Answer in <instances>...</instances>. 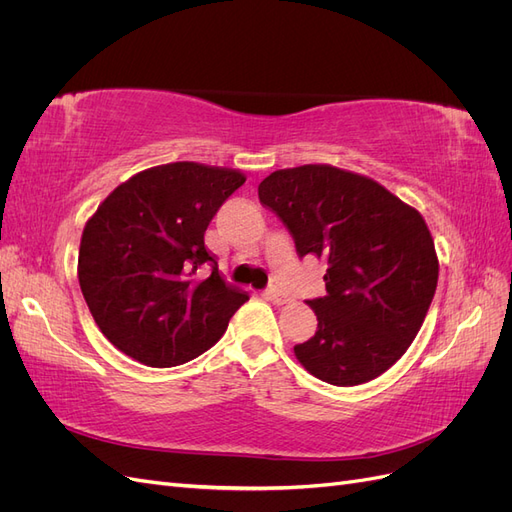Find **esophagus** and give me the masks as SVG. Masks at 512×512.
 I'll return each mask as SVG.
<instances>
[{
  "instance_id": "obj_1",
  "label": "esophagus",
  "mask_w": 512,
  "mask_h": 512,
  "mask_svg": "<svg viewBox=\"0 0 512 512\" xmlns=\"http://www.w3.org/2000/svg\"><path fill=\"white\" fill-rule=\"evenodd\" d=\"M262 297H265V299L271 301V303H275V305H284V303L290 301V299L286 297V294H282L280 290H275V288H269V290L262 292Z\"/></svg>"
}]
</instances>
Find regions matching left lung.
<instances>
[{
  "label": "left lung",
  "mask_w": 512,
  "mask_h": 512,
  "mask_svg": "<svg viewBox=\"0 0 512 512\" xmlns=\"http://www.w3.org/2000/svg\"><path fill=\"white\" fill-rule=\"evenodd\" d=\"M258 198L284 222L299 258L327 260V294L309 301L318 329L294 346L322 382L378 378L408 350L438 286L421 213L374 179L329 164L275 170Z\"/></svg>",
  "instance_id": "left-lung-1"
}]
</instances>
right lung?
<instances>
[{
  "instance_id": "right-lung-1",
  "label": "right lung",
  "mask_w": 512,
  "mask_h": 512,
  "mask_svg": "<svg viewBox=\"0 0 512 512\" xmlns=\"http://www.w3.org/2000/svg\"><path fill=\"white\" fill-rule=\"evenodd\" d=\"M245 183L232 168L175 162L134 175L85 224L79 284L104 337L149 367L196 359L247 294L226 286L205 230ZM212 269L209 276L202 271Z\"/></svg>"
}]
</instances>
